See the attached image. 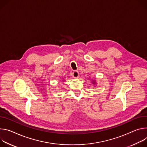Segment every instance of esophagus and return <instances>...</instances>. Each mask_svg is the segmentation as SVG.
<instances>
[{"label":"esophagus","mask_w":147,"mask_h":147,"mask_svg":"<svg viewBox=\"0 0 147 147\" xmlns=\"http://www.w3.org/2000/svg\"><path fill=\"white\" fill-rule=\"evenodd\" d=\"M79 72L78 71H74L72 72V76L74 78H77L79 77Z\"/></svg>","instance_id":"1"}]
</instances>
